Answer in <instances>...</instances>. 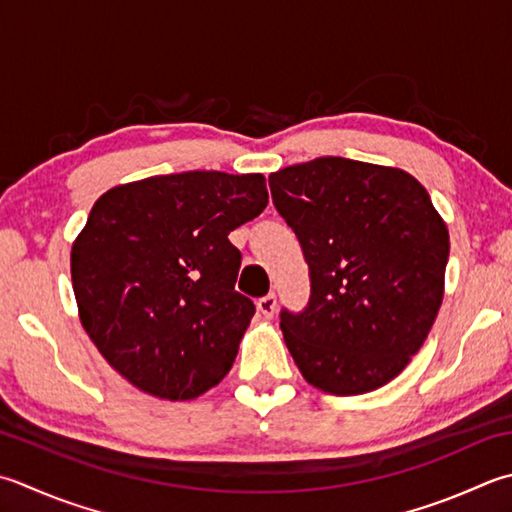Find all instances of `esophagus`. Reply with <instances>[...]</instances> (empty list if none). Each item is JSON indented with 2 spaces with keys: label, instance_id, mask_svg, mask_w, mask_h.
<instances>
[{
  "label": "esophagus",
  "instance_id": "obj_1",
  "mask_svg": "<svg viewBox=\"0 0 512 512\" xmlns=\"http://www.w3.org/2000/svg\"><path fill=\"white\" fill-rule=\"evenodd\" d=\"M257 310L262 313L264 317H273L275 310H277V297L273 293H268L264 297L257 299Z\"/></svg>",
  "mask_w": 512,
  "mask_h": 512
}]
</instances>
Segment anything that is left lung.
<instances>
[{
  "instance_id": "left-lung-1",
  "label": "left lung",
  "mask_w": 512,
  "mask_h": 512,
  "mask_svg": "<svg viewBox=\"0 0 512 512\" xmlns=\"http://www.w3.org/2000/svg\"><path fill=\"white\" fill-rule=\"evenodd\" d=\"M310 275L302 313L279 326L299 373L330 395H362L410 362L444 299L448 228L399 168L317 157L268 177Z\"/></svg>"
}]
</instances>
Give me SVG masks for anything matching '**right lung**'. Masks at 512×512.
<instances>
[{"label": "right lung", "instance_id": "right-lung-1", "mask_svg": "<svg viewBox=\"0 0 512 512\" xmlns=\"http://www.w3.org/2000/svg\"><path fill=\"white\" fill-rule=\"evenodd\" d=\"M268 204L264 175L188 170L110 188L70 250L82 326L148 395L184 402L233 366L255 304L230 230Z\"/></svg>", "mask_w": 512, "mask_h": 512}]
</instances>
